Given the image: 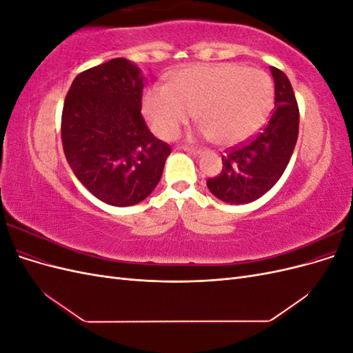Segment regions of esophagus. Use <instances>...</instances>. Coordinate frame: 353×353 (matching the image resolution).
<instances>
[{
  "label": "esophagus",
  "instance_id": "1",
  "mask_svg": "<svg viewBox=\"0 0 353 353\" xmlns=\"http://www.w3.org/2000/svg\"><path fill=\"white\" fill-rule=\"evenodd\" d=\"M183 150H185V152H188L190 154H193V156H200L203 152L200 150V148H194V147H183Z\"/></svg>",
  "mask_w": 353,
  "mask_h": 353
}]
</instances>
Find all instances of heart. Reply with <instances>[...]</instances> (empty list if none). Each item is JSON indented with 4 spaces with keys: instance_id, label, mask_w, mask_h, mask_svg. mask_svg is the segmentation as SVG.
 <instances>
[{
    "instance_id": "heart-1",
    "label": "heart",
    "mask_w": 353,
    "mask_h": 353,
    "mask_svg": "<svg viewBox=\"0 0 353 353\" xmlns=\"http://www.w3.org/2000/svg\"><path fill=\"white\" fill-rule=\"evenodd\" d=\"M274 85L263 70L232 63L179 70L170 88L156 85L144 97V113L162 138L175 137L196 112L200 134L219 145L250 138L272 105Z\"/></svg>"
}]
</instances>
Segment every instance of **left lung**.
Returning <instances> with one entry per match:
<instances>
[{
	"instance_id": "1",
	"label": "left lung",
	"mask_w": 353,
	"mask_h": 353,
	"mask_svg": "<svg viewBox=\"0 0 353 353\" xmlns=\"http://www.w3.org/2000/svg\"><path fill=\"white\" fill-rule=\"evenodd\" d=\"M275 108L271 119L253 140L232 147L222 156L221 174L208 179L210 193L231 205L262 197L281 178L290 162L299 134V108L292 83L271 66Z\"/></svg>"
}]
</instances>
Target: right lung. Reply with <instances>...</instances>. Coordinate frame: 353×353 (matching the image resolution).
Wrapping results in <instances>:
<instances>
[{
  "mask_svg": "<svg viewBox=\"0 0 353 353\" xmlns=\"http://www.w3.org/2000/svg\"><path fill=\"white\" fill-rule=\"evenodd\" d=\"M143 79L134 63L113 59L79 73L63 104L68 163L83 187L110 206H132L150 196L170 154L144 122Z\"/></svg>",
  "mask_w": 353,
  "mask_h": 353,
  "instance_id": "add662e5",
  "label": "right lung"
}]
</instances>
